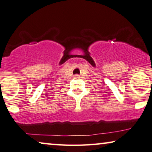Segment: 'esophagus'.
Returning <instances> with one entry per match:
<instances>
[{
  "label": "esophagus",
  "mask_w": 152,
  "mask_h": 152,
  "mask_svg": "<svg viewBox=\"0 0 152 152\" xmlns=\"http://www.w3.org/2000/svg\"><path fill=\"white\" fill-rule=\"evenodd\" d=\"M74 77H75L76 78H79V75H78V74H76V75H74Z\"/></svg>",
  "instance_id": "esophagus-1"
}]
</instances>
